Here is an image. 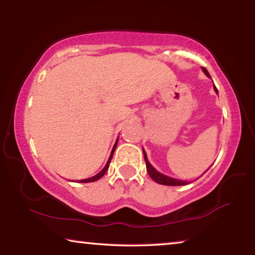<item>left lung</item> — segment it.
Instances as JSON below:
<instances>
[{
    "mask_svg": "<svg viewBox=\"0 0 255 255\" xmlns=\"http://www.w3.org/2000/svg\"><path fill=\"white\" fill-rule=\"evenodd\" d=\"M202 71H204V73L207 76H210L208 71H207L205 67H202ZM215 91H216V93H218L216 86H215ZM143 153H144V158H145V163H146V170H147V173L149 174L150 178L155 181V182H157L159 184H164V185H185V184H188V182H185V181L176 180L173 178H170V176H166L162 173H159V172H157L152 165H150V163L147 159V155H146L144 149H143Z\"/></svg>",
    "mask_w": 255,
    "mask_h": 255,
    "instance_id": "left-lung-1",
    "label": "left lung"
}]
</instances>
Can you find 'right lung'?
I'll list each match as a JSON object with an SVG mask.
<instances>
[{"instance_id": "add662e5", "label": "right lung", "mask_w": 255, "mask_h": 255, "mask_svg": "<svg viewBox=\"0 0 255 255\" xmlns=\"http://www.w3.org/2000/svg\"><path fill=\"white\" fill-rule=\"evenodd\" d=\"M117 143H118V139H117V141H116V144H115V146H114V148H112V150H111V154H110V156H109V159H108V162H107V164H106V166L103 167V169L99 172L98 174H96L94 176H91V178H89V179H83V180H81L80 182H82V183H86V182H94V181H97V180H99V179H101L103 175L106 174V172L108 171V169H109V164H110V161H111V158H112V155H114V153H115V149H116V147H117Z\"/></svg>"}]
</instances>
